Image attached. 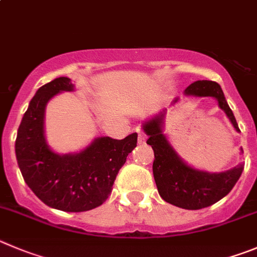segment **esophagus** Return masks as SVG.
<instances>
[{
	"mask_svg": "<svg viewBox=\"0 0 257 257\" xmlns=\"http://www.w3.org/2000/svg\"><path fill=\"white\" fill-rule=\"evenodd\" d=\"M145 140H147V139H145L144 134L139 131V138H138V143H139V144L144 145L145 144Z\"/></svg>",
	"mask_w": 257,
	"mask_h": 257,
	"instance_id": "34e87169",
	"label": "esophagus"
}]
</instances>
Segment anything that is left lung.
Here are the masks:
<instances>
[{
  "instance_id": "1",
  "label": "left lung",
  "mask_w": 257,
  "mask_h": 257,
  "mask_svg": "<svg viewBox=\"0 0 257 257\" xmlns=\"http://www.w3.org/2000/svg\"><path fill=\"white\" fill-rule=\"evenodd\" d=\"M185 95L215 98L218 105L220 109L224 110L233 127L236 131H239L234 114L228 105L218 82L209 80L195 81L185 89ZM177 100L178 98L173 103ZM164 117L166 109L143 124V130L149 138L147 144L152 145L154 150L153 175L158 192L164 201L187 210H197L213 205L229 194L233 186L241 177L244 164L239 163L234 168L219 173H210L192 168L181 159L167 140L163 134ZM241 153H243L242 149Z\"/></svg>"
}]
</instances>
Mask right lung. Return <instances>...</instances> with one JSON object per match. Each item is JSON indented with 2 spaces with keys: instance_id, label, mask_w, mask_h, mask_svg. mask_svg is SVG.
<instances>
[{
  "instance_id": "add662e5",
  "label": "right lung",
  "mask_w": 257,
  "mask_h": 257,
  "mask_svg": "<svg viewBox=\"0 0 257 257\" xmlns=\"http://www.w3.org/2000/svg\"><path fill=\"white\" fill-rule=\"evenodd\" d=\"M72 90L71 79L63 76L38 89L19 126L15 153L21 175L38 199L53 209L79 213L108 199L117 173L135 149L138 134L122 140L96 138L75 154L52 152L44 136L46 105L58 93Z\"/></svg>"
}]
</instances>
